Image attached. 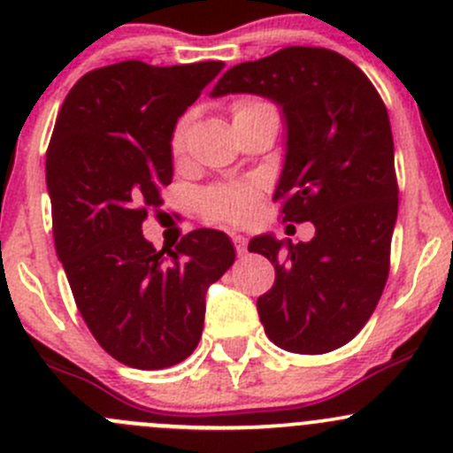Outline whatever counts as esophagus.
Returning a JSON list of instances; mask_svg holds the SVG:
<instances>
[{"mask_svg": "<svg viewBox=\"0 0 453 453\" xmlns=\"http://www.w3.org/2000/svg\"><path fill=\"white\" fill-rule=\"evenodd\" d=\"M232 241H234V248H236V254L239 256H245V236L243 234H236V232H232Z\"/></svg>", "mask_w": 453, "mask_h": 453, "instance_id": "1", "label": "esophagus"}]
</instances>
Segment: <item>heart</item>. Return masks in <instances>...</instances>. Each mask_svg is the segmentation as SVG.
<instances>
[{
    "mask_svg": "<svg viewBox=\"0 0 453 453\" xmlns=\"http://www.w3.org/2000/svg\"><path fill=\"white\" fill-rule=\"evenodd\" d=\"M267 107L260 100H239L232 104V122L241 120L248 113H254L256 109ZM190 131V116H184L177 120L175 129L171 134V155L180 159L186 150ZM260 190L250 181H234V184H221L210 188L201 201V210L208 221L219 223H245L254 217L258 208Z\"/></svg>",
    "mask_w": 453,
    "mask_h": 453,
    "instance_id": "heart-1",
    "label": "heart"
}]
</instances>
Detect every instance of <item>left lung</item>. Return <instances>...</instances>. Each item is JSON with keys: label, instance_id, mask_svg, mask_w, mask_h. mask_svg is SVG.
<instances>
[{"label": "left lung", "instance_id": "left-lung-1", "mask_svg": "<svg viewBox=\"0 0 453 453\" xmlns=\"http://www.w3.org/2000/svg\"><path fill=\"white\" fill-rule=\"evenodd\" d=\"M226 94L280 104L287 153L273 201L282 221L315 226L309 243L250 241L276 269L256 303L260 322L280 349L331 353L362 331L390 272L399 186L386 104L353 61L304 45L230 67L210 96Z\"/></svg>", "mask_w": 453, "mask_h": 453}]
</instances>
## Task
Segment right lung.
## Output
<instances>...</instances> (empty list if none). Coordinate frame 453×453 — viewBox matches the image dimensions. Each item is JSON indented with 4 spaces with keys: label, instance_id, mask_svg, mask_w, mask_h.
<instances>
[{
    "label": "right lung",
    "instance_id": "right-lung-1",
    "mask_svg": "<svg viewBox=\"0 0 453 453\" xmlns=\"http://www.w3.org/2000/svg\"><path fill=\"white\" fill-rule=\"evenodd\" d=\"M221 70L113 63L87 72L57 116L45 155L54 248L91 335L125 366L184 362L201 340L205 291L234 263L219 230H193L168 254L142 234L173 181L177 118Z\"/></svg>",
    "mask_w": 453,
    "mask_h": 453
}]
</instances>
